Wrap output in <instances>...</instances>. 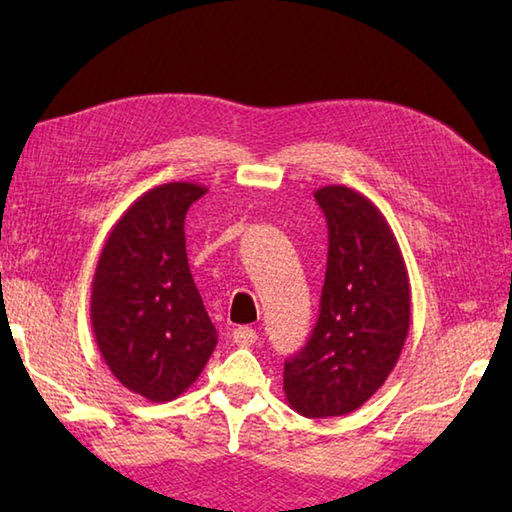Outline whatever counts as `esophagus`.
I'll list each match as a JSON object with an SVG mask.
<instances>
[{"mask_svg":"<svg viewBox=\"0 0 512 512\" xmlns=\"http://www.w3.org/2000/svg\"><path fill=\"white\" fill-rule=\"evenodd\" d=\"M233 341L239 347H250L257 343V332L253 328H248V325H239V328L233 330Z\"/></svg>","mask_w":512,"mask_h":512,"instance_id":"obj_1","label":"esophagus"}]
</instances>
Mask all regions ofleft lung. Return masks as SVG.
I'll return each instance as SVG.
<instances>
[{
	"mask_svg": "<svg viewBox=\"0 0 512 512\" xmlns=\"http://www.w3.org/2000/svg\"><path fill=\"white\" fill-rule=\"evenodd\" d=\"M328 266L310 339L284 363L286 398L306 418L343 416L376 394L409 332V279L376 206L347 187L314 193Z\"/></svg>",
	"mask_w": 512,
	"mask_h": 512,
	"instance_id": "1",
	"label": "left lung"
}]
</instances>
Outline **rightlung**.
I'll list each match as a JSON object with an SVG mask.
<instances>
[{"label": "right lung", "instance_id": "add662e5", "mask_svg": "<svg viewBox=\"0 0 512 512\" xmlns=\"http://www.w3.org/2000/svg\"><path fill=\"white\" fill-rule=\"evenodd\" d=\"M204 193L191 182L147 191L118 220L96 266V343L112 374L154 402L178 398L217 345L184 244V217Z\"/></svg>", "mask_w": 512, "mask_h": 512}]
</instances>
